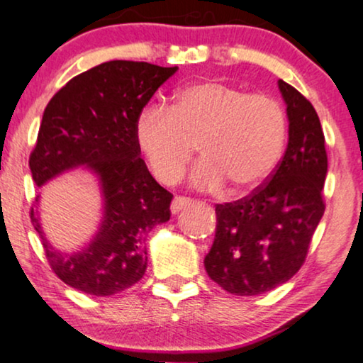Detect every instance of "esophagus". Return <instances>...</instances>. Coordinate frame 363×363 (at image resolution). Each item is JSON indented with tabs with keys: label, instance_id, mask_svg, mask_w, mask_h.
<instances>
[{
	"label": "esophagus",
	"instance_id": "esophagus-1",
	"mask_svg": "<svg viewBox=\"0 0 363 363\" xmlns=\"http://www.w3.org/2000/svg\"><path fill=\"white\" fill-rule=\"evenodd\" d=\"M192 203V201L191 199H187V197H176L174 201H172V203H171V212L172 213H179L182 208H186V207H189Z\"/></svg>",
	"mask_w": 363,
	"mask_h": 363
}]
</instances>
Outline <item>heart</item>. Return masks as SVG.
Instances as JSON below:
<instances>
[{"instance_id": "1", "label": "heart", "mask_w": 363, "mask_h": 363, "mask_svg": "<svg viewBox=\"0 0 363 363\" xmlns=\"http://www.w3.org/2000/svg\"><path fill=\"white\" fill-rule=\"evenodd\" d=\"M286 135L288 120L278 100L218 80L184 86L171 108L143 106L135 121L136 143L157 181H179L197 145L202 160L191 182L202 189L227 182L235 194L252 192L268 179Z\"/></svg>"}]
</instances>
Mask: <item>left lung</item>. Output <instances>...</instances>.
<instances>
[{
  "label": "left lung",
  "mask_w": 363,
  "mask_h": 363,
  "mask_svg": "<svg viewBox=\"0 0 363 363\" xmlns=\"http://www.w3.org/2000/svg\"><path fill=\"white\" fill-rule=\"evenodd\" d=\"M288 116V147L268 182L248 197L216 207V238L203 259L227 293L257 296L284 284L303 267L324 216L328 176L324 133L311 101L278 80Z\"/></svg>",
  "instance_id": "1"
}]
</instances>
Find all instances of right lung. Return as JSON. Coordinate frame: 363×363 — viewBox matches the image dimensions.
Listing matches in <instances>:
<instances>
[{
	"label": "right lung",
	"mask_w": 363,
	"mask_h": 363,
	"mask_svg": "<svg viewBox=\"0 0 363 363\" xmlns=\"http://www.w3.org/2000/svg\"><path fill=\"white\" fill-rule=\"evenodd\" d=\"M176 72L177 67L110 60L69 80L45 106L29 157L35 186L82 167L96 177L104 201L99 230L75 252H62L45 237L39 197L30 211L50 268L82 293L113 296L140 281L147 267L146 235L169 220L172 194L141 160L135 121Z\"/></svg>",
	"instance_id": "obj_1"
}]
</instances>
